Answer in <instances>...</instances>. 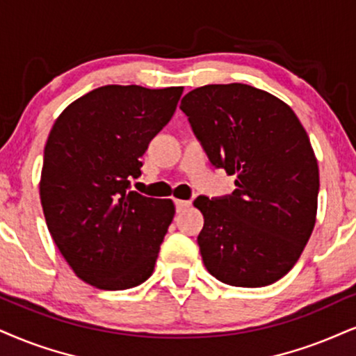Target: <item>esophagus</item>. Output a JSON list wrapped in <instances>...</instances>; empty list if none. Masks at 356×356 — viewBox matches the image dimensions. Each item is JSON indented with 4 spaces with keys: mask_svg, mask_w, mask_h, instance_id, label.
I'll use <instances>...</instances> for the list:
<instances>
[{
    "mask_svg": "<svg viewBox=\"0 0 356 356\" xmlns=\"http://www.w3.org/2000/svg\"><path fill=\"white\" fill-rule=\"evenodd\" d=\"M175 206H177V211H183V209L190 208L191 206V201H186V200H175Z\"/></svg>",
    "mask_w": 356,
    "mask_h": 356,
    "instance_id": "esophagus-1",
    "label": "esophagus"
}]
</instances>
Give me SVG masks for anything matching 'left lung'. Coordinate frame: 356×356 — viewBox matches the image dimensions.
<instances>
[{
    "mask_svg": "<svg viewBox=\"0 0 356 356\" xmlns=\"http://www.w3.org/2000/svg\"><path fill=\"white\" fill-rule=\"evenodd\" d=\"M179 108L209 161L238 177L231 195L193 203L204 216L198 245L206 269L236 287L274 284L299 261L317 218L309 135L287 104L245 84L198 87Z\"/></svg>",
    "mask_w": 356,
    "mask_h": 356,
    "instance_id": "1",
    "label": "left lung"
}]
</instances>
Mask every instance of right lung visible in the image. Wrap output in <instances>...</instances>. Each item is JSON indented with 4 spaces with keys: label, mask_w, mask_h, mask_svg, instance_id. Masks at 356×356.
Returning a JSON list of instances; mask_svg holds the SVG:
<instances>
[{
    "label": "right lung",
    "mask_w": 356,
    "mask_h": 356,
    "mask_svg": "<svg viewBox=\"0 0 356 356\" xmlns=\"http://www.w3.org/2000/svg\"><path fill=\"white\" fill-rule=\"evenodd\" d=\"M183 87L104 86L57 117L39 195L47 229L79 279L104 291L152 275L175 216L171 200L129 191L140 158L177 111Z\"/></svg>",
    "instance_id": "right-lung-1"
}]
</instances>
